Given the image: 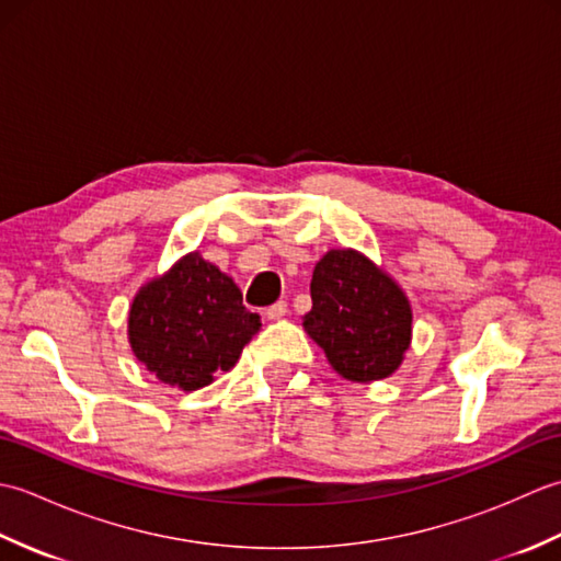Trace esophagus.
Listing matches in <instances>:
<instances>
[{
  "label": "esophagus",
  "mask_w": 561,
  "mask_h": 561,
  "mask_svg": "<svg viewBox=\"0 0 561 561\" xmlns=\"http://www.w3.org/2000/svg\"><path fill=\"white\" fill-rule=\"evenodd\" d=\"M265 316H267V320H279V318H284L287 316V301H277V304H272L267 311H265Z\"/></svg>",
  "instance_id": "obj_1"
}]
</instances>
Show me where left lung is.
<instances>
[{"mask_svg": "<svg viewBox=\"0 0 561 561\" xmlns=\"http://www.w3.org/2000/svg\"><path fill=\"white\" fill-rule=\"evenodd\" d=\"M304 330L352 383H374L400 368L412 344V306L390 274L354 248H332L311 279Z\"/></svg>", "mask_w": 561, "mask_h": 561, "instance_id": "obj_1", "label": "left lung"}]
</instances>
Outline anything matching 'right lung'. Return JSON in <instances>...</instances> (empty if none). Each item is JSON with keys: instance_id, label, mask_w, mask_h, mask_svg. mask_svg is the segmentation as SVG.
<instances>
[{"instance_id": "add662e5", "label": "right lung", "mask_w": 561, "mask_h": 561, "mask_svg": "<svg viewBox=\"0 0 561 561\" xmlns=\"http://www.w3.org/2000/svg\"><path fill=\"white\" fill-rule=\"evenodd\" d=\"M260 328L229 274L193 250L141 284L129 304L127 342L157 380L193 392L233 368Z\"/></svg>"}]
</instances>
